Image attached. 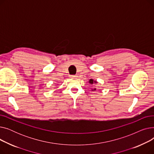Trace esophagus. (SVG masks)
<instances>
[{
	"mask_svg": "<svg viewBox=\"0 0 154 154\" xmlns=\"http://www.w3.org/2000/svg\"><path fill=\"white\" fill-rule=\"evenodd\" d=\"M76 77H77V76H76L75 75H72L70 76V77L72 78V79H75V78H76Z\"/></svg>",
	"mask_w": 154,
	"mask_h": 154,
	"instance_id": "1",
	"label": "esophagus"
}]
</instances>
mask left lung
Segmentation results:
<instances>
[{
	"mask_svg": "<svg viewBox=\"0 0 154 154\" xmlns=\"http://www.w3.org/2000/svg\"><path fill=\"white\" fill-rule=\"evenodd\" d=\"M88 82H89L91 84H96L97 83V82L95 81V80H94L93 79H90L89 81H88ZM92 91H96V88H94V90H92Z\"/></svg>",
	"mask_w": 154,
	"mask_h": 154,
	"instance_id": "8db88e82",
	"label": "left lung"
}]
</instances>
